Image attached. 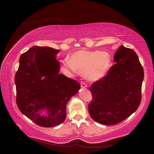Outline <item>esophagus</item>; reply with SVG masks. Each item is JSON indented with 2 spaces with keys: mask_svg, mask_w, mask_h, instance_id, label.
I'll return each mask as SVG.
<instances>
[{
  "mask_svg": "<svg viewBox=\"0 0 154 154\" xmlns=\"http://www.w3.org/2000/svg\"><path fill=\"white\" fill-rule=\"evenodd\" d=\"M81 86L83 88H85L87 87V85L85 82H84V81H81Z\"/></svg>",
  "mask_w": 154,
  "mask_h": 154,
  "instance_id": "34e87169",
  "label": "esophagus"
}]
</instances>
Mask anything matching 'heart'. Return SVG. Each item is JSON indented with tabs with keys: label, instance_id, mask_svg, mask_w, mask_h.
<instances>
[{
	"label": "heart",
	"instance_id": "obj_1",
	"mask_svg": "<svg viewBox=\"0 0 154 154\" xmlns=\"http://www.w3.org/2000/svg\"><path fill=\"white\" fill-rule=\"evenodd\" d=\"M110 62V55L106 51L79 50L71 55L70 61H66L64 65L69 69L85 74L87 79L97 81L106 74Z\"/></svg>",
	"mask_w": 154,
	"mask_h": 154
}]
</instances>
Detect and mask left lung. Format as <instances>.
Segmentation results:
<instances>
[{
    "instance_id": "8db88e82",
    "label": "left lung",
    "mask_w": 154,
    "mask_h": 154,
    "mask_svg": "<svg viewBox=\"0 0 154 154\" xmlns=\"http://www.w3.org/2000/svg\"><path fill=\"white\" fill-rule=\"evenodd\" d=\"M115 64L105 76L91 85L92 100L88 105L91 118L104 125L122 122L138 109L142 100L143 69L132 49L119 48Z\"/></svg>"
}]
</instances>
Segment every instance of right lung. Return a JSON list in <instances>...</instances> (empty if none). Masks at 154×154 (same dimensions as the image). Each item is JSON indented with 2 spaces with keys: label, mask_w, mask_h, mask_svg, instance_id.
Returning a JSON list of instances; mask_svg holds the SVG:
<instances>
[{
  "label": "right lung",
  "mask_w": 154,
  "mask_h": 154,
  "mask_svg": "<svg viewBox=\"0 0 154 154\" xmlns=\"http://www.w3.org/2000/svg\"><path fill=\"white\" fill-rule=\"evenodd\" d=\"M58 50L35 45L22 54L14 78L16 104L37 125L53 127L66 118V104L79 90L77 81L59 74ZM44 110L46 116L41 113Z\"/></svg>",
  "instance_id": "right-lung-1"
}]
</instances>
